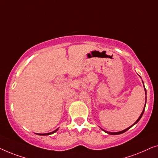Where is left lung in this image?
Segmentation results:
<instances>
[{"mask_svg":"<svg viewBox=\"0 0 158 158\" xmlns=\"http://www.w3.org/2000/svg\"><path fill=\"white\" fill-rule=\"evenodd\" d=\"M142 83H143V81H142ZM143 84H144V83H143ZM144 91H145V95H147V91H146V89H145V88H144ZM146 99H147V97H146ZM145 105H146V100H145V104H144V109H143V111H142V114H140V116H139V117L137 118V120L136 121V122L134 123V124L131 125V126H130L129 127H128V128H127V129H124V130H122V131H117V132H110V131H106V130H104V129H102L103 131H104L105 132H106L107 134H109V135H120V134H122V133H124V132H125V131H127V130H128V129H129L131 128V127H133L134 125L135 124H137V123L139 122V121L140 120V118H142V115H143V114H144V109H145Z\"/></svg>","mask_w":158,"mask_h":158,"instance_id":"1","label":"left lung"}]
</instances>
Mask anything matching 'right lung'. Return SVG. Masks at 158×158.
<instances>
[{"label": "right lung", "mask_w": 158, "mask_h": 158, "mask_svg": "<svg viewBox=\"0 0 158 158\" xmlns=\"http://www.w3.org/2000/svg\"><path fill=\"white\" fill-rule=\"evenodd\" d=\"M58 130V129H55V131H52V132H49V133H46V134H36V135H43V136H46V135H52V134H53V133H55V132H56V131H57Z\"/></svg>", "instance_id": "add662e5"}]
</instances>
